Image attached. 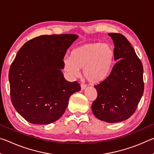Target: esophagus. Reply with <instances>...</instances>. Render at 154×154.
<instances>
[{
    "label": "esophagus",
    "instance_id": "obj_1",
    "mask_svg": "<svg viewBox=\"0 0 154 154\" xmlns=\"http://www.w3.org/2000/svg\"><path fill=\"white\" fill-rule=\"evenodd\" d=\"M86 85H85V84H83V83H82V84H81V89H82V90H85V88H86Z\"/></svg>",
    "mask_w": 154,
    "mask_h": 154
}]
</instances>
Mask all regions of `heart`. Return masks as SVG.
<instances>
[{"instance_id":"1","label":"heart","mask_w":154,"mask_h":154,"mask_svg":"<svg viewBox=\"0 0 154 154\" xmlns=\"http://www.w3.org/2000/svg\"><path fill=\"white\" fill-rule=\"evenodd\" d=\"M115 51L109 44L89 43L75 48L70 57L64 59L65 71L77 76L83 69V75L90 82L99 83L105 80L114 66Z\"/></svg>"}]
</instances>
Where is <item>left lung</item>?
I'll return each instance as SVG.
<instances>
[{"mask_svg": "<svg viewBox=\"0 0 154 154\" xmlns=\"http://www.w3.org/2000/svg\"><path fill=\"white\" fill-rule=\"evenodd\" d=\"M114 43L115 61L109 76L96 85L98 96L92 105L96 118L118 123L131 117L144 91L143 68L134 48L124 35L109 33Z\"/></svg>", "mask_w": 154, "mask_h": 154, "instance_id": "obj_1", "label": "left lung"}]
</instances>
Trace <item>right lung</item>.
Returning a JSON list of instances; mask_svg holds the SVG:
<instances>
[{"instance_id":"right-lung-1","label":"right lung","mask_w":154,"mask_h":154,"mask_svg":"<svg viewBox=\"0 0 154 154\" xmlns=\"http://www.w3.org/2000/svg\"><path fill=\"white\" fill-rule=\"evenodd\" d=\"M78 36L42 35L27 41L18 51L9 72L13 105L26 120L49 124L64 114L70 96L79 92L77 82L64 79V57Z\"/></svg>"}]
</instances>
